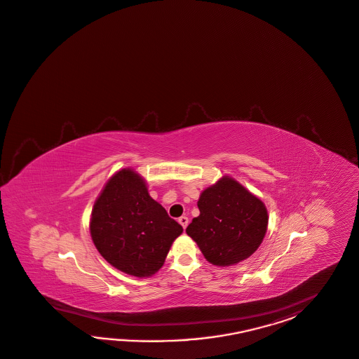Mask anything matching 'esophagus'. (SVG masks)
Listing matches in <instances>:
<instances>
[{"label":"esophagus","mask_w":359,"mask_h":359,"mask_svg":"<svg viewBox=\"0 0 359 359\" xmlns=\"http://www.w3.org/2000/svg\"><path fill=\"white\" fill-rule=\"evenodd\" d=\"M179 223L182 224V227L187 228L188 223H189V219H188V217L183 215V217H180V218H179Z\"/></svg>","instance_id":"34e87169"}]
</instances>
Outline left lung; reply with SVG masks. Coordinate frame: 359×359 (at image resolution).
I'll return each mask as SVG.
<instances>
[{
    "label": "left lung",
    "mask_w": 359,
    "mask_h": 359,
    "mask_svg": "<svg viewBox=\"0 0 359 359\" xmlns=\"http://www.w3.org/2000/svg\"><path fill=\"white\" fill-rule=\"evenodd\" d=\"M200 215L187 227L203 257L217 266H231L250 257L266 235V206L243 185L223 177L205 189Z\"/></svg>",
    "instance_id": "8db88e82"
}]
</instances>
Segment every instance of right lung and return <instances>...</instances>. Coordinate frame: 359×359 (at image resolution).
Wrapping results in <instances>:
<instances>
[{"label":"right lung","mask_w":359,"mask_h":359,"mask_svg":"<svg viewBox=\"0 0 359 359\" xmlns=\"http://www.w3.org/2000/svg\"><path fill=\"white\" fill-rule=\"evenodd\" d=\"M183 227L149 196L144 180L130 168L116 172L97 198L90 235L97 250L115 269L150 276L163 266Z\"/></svg>","instance_id":"right-lung-1"}]
</instances>
